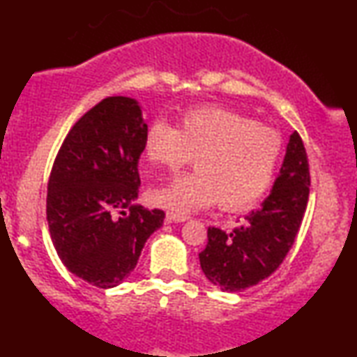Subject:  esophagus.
<instances>
[{
	"label": "esophagus",
	"mask_w": 357,
	"mask_h": 357,
	"mask_svg": "<svg viewBox=\"0 0 357 357\" xmlns=\"http://www.w3.org/2000/svg\"><path fill=\"white\" fill-rule=\"evenodd\" d=\"M187 216H183V214H178V213H174V211H167L165 214V221L167 222H183L187 221Z\"/></svg>",
	"instance_id": "1"
}]
</instances>
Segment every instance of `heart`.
Returning a JSON list of instances; mask_svg holds the SVG:
<instances>
[{
  "mask_svg": "<svg viewBox=\"0 0 357 357\" xmlns=\"http://www.w3.org/2000/svg\"><path fill=\"white\" fill-rule=\"evenodd\" d=\"M149 164L177 170L195 158L197 170L149 192L151 202L178 214L219 202L237 211L258 202L273 182L282 138L270 126L226 109L203 107L187 112L178 128L154 121L146 130Z\"/></svg>",
  "mask_w": 357,
  "mask_h": 357,
  "instance_id": "b5f03b06",
  "label": "heart"
}]
</instances>
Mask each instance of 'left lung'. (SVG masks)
I'll return each mask as SVG.
<instances>
[{"label":"left lung","instance_id":"8db88e82","mask_svg":"<svg viewBox=\"0 0 357 357\" xmlns=\"http://www.w3.org/2000/svg\"><path fill=\"white\" fill-rule=\"evenodd\" d=\"M309 160L294 131L280 175L261 206L231 232L208 229L206 248L199 253L204 276L227 292L243 291L271 276L294 245L309 202Z\"/></svg>","mask_w":357,"mask_h":357}]
</instances>
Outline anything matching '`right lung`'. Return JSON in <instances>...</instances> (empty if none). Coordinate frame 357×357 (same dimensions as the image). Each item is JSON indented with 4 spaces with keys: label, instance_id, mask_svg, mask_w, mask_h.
<instances>
[{
    "label": "right lung",
    "instance_id": "obj_1",
    "mask_svg": "<svg viewBox=\"0 0 357 357\" xmlns=\"http://www.w3.org/2000/svg\"><path fill=\"white\" fill-rule=\"evenodd\" d=\"M146 130L138 102L107 97L70 130L48 178L47 221L58 257L102 289L135 270L165 218L162 209L135 204Z\"/></svg>",
    "mask_w": 357,
    "mask_h": 357
}]
</instances>
